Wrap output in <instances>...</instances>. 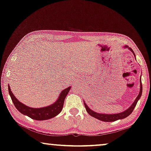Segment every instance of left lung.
Returning <instances> with one entry per match:
<instances>
[{"label":"left lung","mask_w":151,"mask_h":151,"mask_svg":"<svg viewBox=\"0 0 151 151\" xmlns=\"http://www.w3.org/2000/svg\"><path fill=\"white\" fill-rule=\"evenodd\" d=\"M124 48H129L132 52H133L134 56H135V54L134 53V51H133L131 47H129L127 46H124ZM142 93V80L140 79V91L139 93V95H138L137 98H136L135 102L133 103V104H131V106L129 107L127 110H126L125 111H124L122 113H117V114H102V113H98L96 112H94L93 111H92L91 109H90L88 108V106L86 104L85 102H84V106H85L86 110L87 111V113L89 114L90 115H91L95 118H97L98 119H100L101 121H104V122H114L116 121L117 119H124L125 117H127L129 116L130 114H131V113L133 112L134 109L137 104V101L139 100V99L141 98Z\"/></svg>","instance_id":"obj_1"}]
</instances>
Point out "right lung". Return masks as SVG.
<instances>
[{"label": "right lung", "instance_id": "1", "mask_svg": "<svg viewBox=\"0 0 151 151\" xmlns=\"http://www.w3.org/2000/svg\"><path fill=\"white\" fill-rule=\"evenodd\" d=\"M71 87H68L63 90L62 93L60 94V96L56 102L54 104L50 105L49 106L42 107L40 109H34L31 108V107L27 106L19 102L15 96H14L13 93L11 91L9 85L8 86V89H9V93L11 97L12 102H13L14 106L18 111H20L22 114L27 115L30 118L36 120H45V119H49L52 118V117L56 116L58 115L63 109L64 102L66 96H67Z\"/></svg>", "mask_w": 151, "mask_h": 151}]
</instances>
